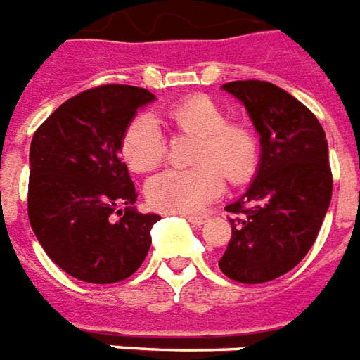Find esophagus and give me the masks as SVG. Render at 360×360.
I'll return each mask as SVG.
<instances>
[{"label": "esophagus", "instance_id": "obj_1", "mask_svg": "<svg viewBox=\"0 0 360 360\" xmlns=\"http://www.w3.org/2000/svg\"><path fill=\"white\" fill-rule=\"evenodd\" d=\"M186 219L195 226H201L205 221H207V215H186Z\"/></svg>", "mask_w": 360, "mask_h": 360}]
</instances>
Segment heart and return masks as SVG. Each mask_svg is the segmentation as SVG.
<instances>
[{"label":"heart","instance_id":"heart-1","mask_svg":"<svg viewBox=\"0 0 360 360\" xmlns=\"http://www.w3.org/2000/svg\"><path fill=\"white\" fill-rule=\"evenodd\" d=\"M168 122L178 135H190L193 145L188 170H167L147 184L153 207L168 213H193L233 186L246 184L259 162V141L254 129L226 118L225 108L207 94H192L168 104ZM167 137L159 124L141 114L131 120L122 137V155L135 172H149L167 159Z\"/></svg>","mask_w":360,"mask_h":360}]
</instances>
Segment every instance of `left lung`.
Listing matches in <instances>:
<instances>
[{"mask_svg": "<svg viewBox=\"0 0 360 360\" xmlns=\"http://www.w3.org/2000/svg\"><path fill=\"white\" fill-rule=\"evenodd\" d=\"M262 141L248 192L226 205L233 236L219 259L233 281L266 283L297 266L312 248L330 207L333 178L322 124L304 104L267 81H231Z\"/></svg>", "mask_w": 360, "mask_h": 360, "instance_id": "8db88e82", "label": "left lung"}]
</instances>
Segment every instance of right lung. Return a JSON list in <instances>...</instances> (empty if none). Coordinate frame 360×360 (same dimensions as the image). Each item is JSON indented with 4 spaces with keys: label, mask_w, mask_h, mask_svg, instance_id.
I'll return each mask as SVG.
<instances>
[{
    "label": "right lung",
    "mask_w": 360,
    "mask_h": 360,
    "mask_svg": "<svg viewBox=\"0 0 360 360\" xmlns=\"http://www.w3.org/2000/svg\"><path fill=\"white\" fill-rule=\"evenodd\" d=\"M153 98L141 86H94L32 135L30 226L53 264L79 281H124L149 252L160 217L134 209L137 192L120 149L137 108Z\"/></svg>",
    "instance_id": "right-lung-1"
}]
</instances>
